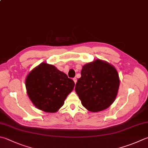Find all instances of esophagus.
<instances>
[{
    "label": "esophagus",
    "instance_id": "obj_1",
    "mask_svg": "<svg viewBox=\"0 0 148 148\" xmlns=\"http://www.w3.org/2000/svg\"><path fill=\"white\" fill-rule=\"evenodd\" d=\"M73 81H74V82H75V84H76L77 83V79L76 78H73Z\"/></svg>",
    "mask_w": 148,
    "mask_h": 148
}]
</instances>
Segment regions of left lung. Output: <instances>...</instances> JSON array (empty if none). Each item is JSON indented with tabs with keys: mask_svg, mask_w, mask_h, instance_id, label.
<instances>
[{
	"mask_svg": "<svg viewBox=\"0 0 148 148\" xmlns=\"http://www.w3.org/2000/svg\"><path fill=\"white\" fill-rule=\"evenodd\" d=\"M119 85V73L115 67L106 61L97 59L83 66L75 91L86 110L99 112L115 101Z\"/></svg>",
	"mask_w": 148,
	"mask_h": 148,
	"instance_id": "8db88e82",
	"label": "left lung"
}]
</instances>
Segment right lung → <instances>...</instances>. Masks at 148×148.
<instances>
[{"label": "right lung", "instance_id": "1", "mask_svg": "<svg viewBox=\"0 0 148 148\" xmlns=\"http://www.w3.org/2000/svg\"><path fill=\"white\" fill-rule=\"evenodd\" d=\"M25 85L27 95L36 108L55 113L73 91L75 82L55 66L42 62L27 75Z\"/></svg>", "mask_w": 148, "mask_h": 148}]
</instances>
